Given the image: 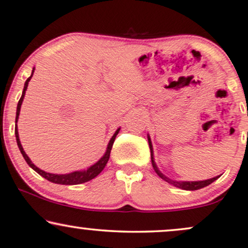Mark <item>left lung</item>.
I'll list each match as a JSON object with an SVG mask.
<instances>
[{
    "label": "left lung",
    "instance_id": "1",
    "mask_svg": "<svg viewBox=\"0 0 248 248\" xmlns=\"http://www.w3.org/2000/svg\"><path fill=\"white\" fill-rule=\"evenodd\" d=\"M148 144H149V148H151L152 164H153V167H154L155 172L157 173V175L160 177V179H163L164 181H166V182H169L170 184H173L174 186L180 187V189H182V190L194 191V190L202 189V187L209 186V184H211L212 182H215L216 180L220 177V175H218V176H215V177H212V179H209V180H204V181H193V182H177V181L170 180V179H169V177H166L165 175H164V174L158 170L157 165H156V163H155V160H154V152H153V145H152V141H151V138H149V136H148Z\"/></svg>",
    "mask_w": 248,
    "mask_h": 248
}]
</instances>
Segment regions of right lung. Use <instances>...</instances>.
Wrapping results in <instances>:
<instances>
[{"label":"right lung","mask_w":248,"mask_h":248,"mask_svg":"<svg viewBox=\"0 0 248 248\" xmlns=\"http://www.w3.org/2000/svg\"><path fill=\"white\" fill-rule=\"evenodd\" d=\"M33 72H34V67L32 69V73H31V76L29 78L27 79L26 83H24V88L22 91V95H21L19 102H18V107H16V130H15V134H16V144H18V147L20 149L21 154H22L23 158L26 159V162L28 163V165H29L31 169L36 170L38 174H40L41 176L45 177V179L50 181V182L56 183V184H62V186H75V184H81V183H85L88 182V181L94 179V177L99 175V174L102 172V170L106 167L108 160L110 158V153H111V149H112V146H113V142H114V139H116L118 132H119L120 128L117 129V131L114 132V135L112 136V138L110 139L109 144H108V147H107V152L106 154H104L102 157H101L97 162L94 164V165L90 166L88 170H75V172H72V173H68V174H53V173H47L45 172V170L38 169V167L34 165V164L31 162L30 158L28 157V155L26 154V152L23 151L22 148V145H21L20 142V138H19V132H18V127H16V123H18V119H19V114H20V109H21V104H22V101H23V97H24V94H26V91L28 88V84H29V81L32 78L33 75Z\"/></svg>","instance_id":"right-lung-1"}]
</instances>
